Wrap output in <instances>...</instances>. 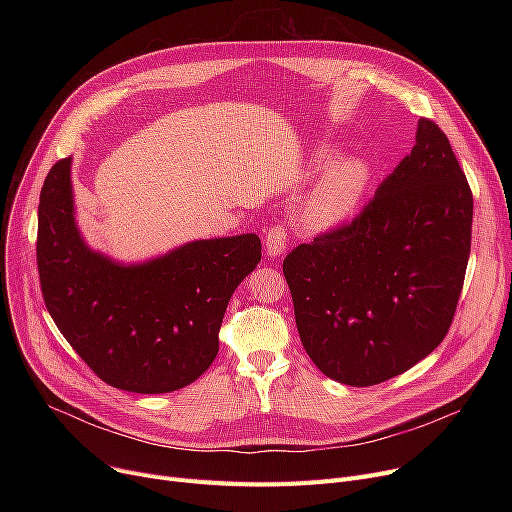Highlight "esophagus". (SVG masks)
<instances>
[{"label":"esophagus","instance_id":"esophagus-1","mask_svg":"<svg viewBox=\"0 0 512 512\" xmlns=\"http://www.w3.org/2000/svg\"><path fill=\"white\" fill-rule=\"evenodd\" d=\"M286 238H288V234H286V228L282 224H276V226H272L270 230H267V234H265V251H267V255H270V257L282 255L284 249H286Z\"/></svg>","mask_w":512,"mask_h":512}]
</instances>
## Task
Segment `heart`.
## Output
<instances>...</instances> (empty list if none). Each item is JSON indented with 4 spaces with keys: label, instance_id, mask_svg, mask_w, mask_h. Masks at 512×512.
I'll return each instance as SVG.
<instances>
[{
    "label": "heart",
    "instance_id": "1",
    "mask_svg": "<svg viewBox=\"0 0 512 512\" xmlns=\"http://www.w3.org/2000/svg\"><path fill=\"white\" fill-rule=\"evenodd\" d=\"M334 161L332 153H319L317 164L330 166ZM369 184V168L363 161H344L336 166L328 178L317 188V193L307 205V222L311 226H328L351 211Z\"/></svg>",
    "mask_w": 512,
    "mask_h": 512
}]
</instances>
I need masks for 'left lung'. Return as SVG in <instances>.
<instances>
[{
    "instance_id": "obj_1",
    "label": "left lung",
    "mask_w": 512,
    "mask_h": 512,
    "mask_svg": "<svg viewBox=\"0 0 512 512\" xmlns=\"http://www.w3.org/2000/svg\"><path fill=\"white\" fill-rule=\"evenodd\" d=\"M473 193L450 141L421 118L417 143L353 220L284 263L297 330L328 378L373 386L446 338L471 253Z\"/></svg>"
}]
</instances>
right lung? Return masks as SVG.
Returning a JSON list of instances; mask_svg holds the SVG:
<instances>
[{"label":"right lung","instance_id":"add662e5","mask_svg":"<svg viewBox=\"0 0 512 512\" xmlns=\"http://www.w3.org/2000/svg\"><path fill=\"white\" fill-rule=\"evenodd\" d=\"M261 261L257 234L195 240L141 265L87 249L72 213L70 157L39 197L37 267L45 307L99 380L139 394L174 392L213 363L236 286Z\"/></svg>","mask_w":512,"mask_h":512}]
</instances>
